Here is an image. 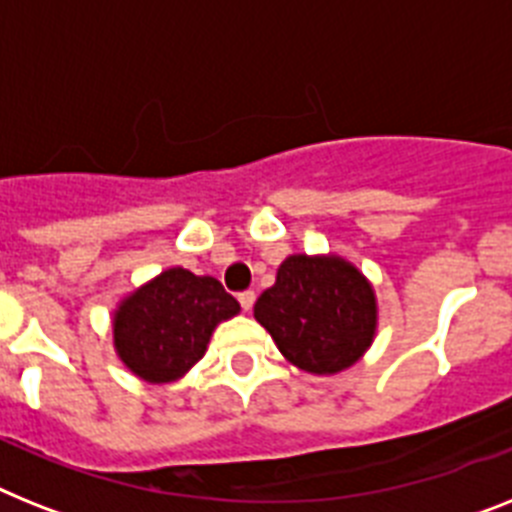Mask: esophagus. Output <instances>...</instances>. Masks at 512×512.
I'll return each mask as SVG.
<instances>
[{
	"instance_id": "1",
	"label": "esophagus",
	"mask_w": 512,
	"mask_h": 512,
	"mask_svg": "<svg viewBox=\"0 0 512 512\" xmlns=\"http://www.w3.org/2000/svg\"><path fill=\"white\" fill-rule=\"evenodd\" d=\"M238 301H240V306H243V311H251L253 301H256V293H253V290H246V293L238 295Z\"/></svg>"
}]
</instances>
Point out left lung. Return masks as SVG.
<instances>
[{"label": "left lung", "mask_w": 512, "mask_h": 512, "mask_svg": "<svg viewBox=\"0 0 512 512\" xmlns=\"http://www.w3.org/2000/svg\"><path fill=\"white\" fill-rule=\"evenodd\" d=\"M253 316L293 366L308 374H337L374 342L377 295L356 266L335 253H295L259 295Z\"/></svg>", "instance_id": "left-lung-1"}]
</instances>
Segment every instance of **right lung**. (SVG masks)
I'll return each instance as SVG.
<instances>
[{"instance_id":"1","label":"right lung","mask_w":512,"mask_h":512,"mask_svg":"<svg viewBox=\"0 0 512 512\" xmlns=\"http://www.w3.org/2000/svg\"><path fill=\"white\" fill-rule=\"evenodd\" d=\"M238 311L222 282L172 266L122 298L112 319L114 350L143 382H175L204 358L217 324Z\"/></svg>"}]
</instances>
